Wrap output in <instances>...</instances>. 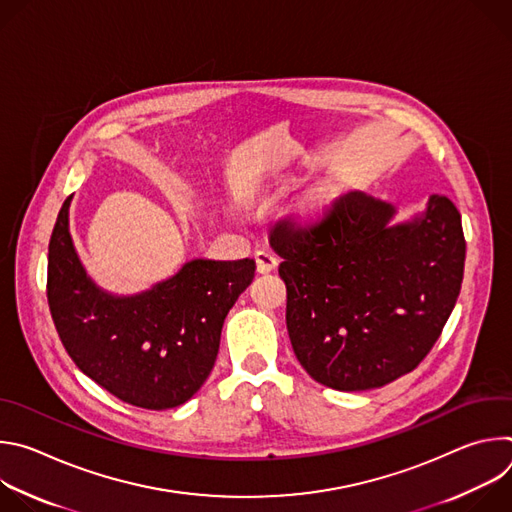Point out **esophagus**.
<instances>
[{"mask_svg":"<svg viewBox=\"0 0 512 512\" xmlns=\"http://www.w3.org/2000/svg\"><path fill=\"white\" fill-rule=\"evenodd\" d=\"M255 261H257V271H259V273H269V271H273V269L277 267V263H279L277 255H275L273 251H267V249L257 251V253H255Z\"/></svg>","mask_w":512,"mask_h":512,"instance_id":"esophagus-1","label":"esophagus"}]
</instances>
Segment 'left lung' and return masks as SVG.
I'll list each match as a JSON object with an SVG mask.
<instances>
[{
  "label": "left lung",
  "instance_id": "obj_1",
  "mask_svg": "<svg viewBox=\"0 0 512 512\" xmlns=\"http://www.w3.org/2000/svg\"><path fill=\"white\" fill-rule=\"evenodd\" d=\"M395 208L340 194L308 223L283 216L269 243L283 259L285 322L308 375L367 391L411 373L440 338L460 296L466 239L448 196L389 225Z\"/></svg>",
  "mask_w": 512,
  "mask_h": 512
}]
</instances>
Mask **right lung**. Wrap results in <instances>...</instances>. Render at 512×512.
Returning a JSON list of instances; mask_svg holds the SVG:
<instances>
[{"mask_svg":"<svg viewBox=\"0 0 512 512\" xmlns=\"http://www.w3.org/2000/svg\"><path fill=\"white\" fill-rule=\"evenodd\" d=\"M64 200L48 243L46 296L72 362L117 399L162 411L186 403L208 379L229 310L255 277V261L194 259L131 298L87 277L68 233Z\"/></svg>","mask_w":512,"mask_h":512,"instance_id":"obj_1","label":"right lung"}]
</instances>
